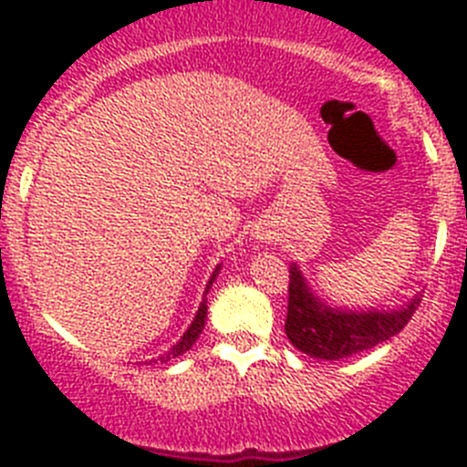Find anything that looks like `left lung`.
Returning a JSON list of instances; mask_svg holds the SVG:
<instances>
[{"mask_svg": "<svg viewBox=\"0 0 467 467\" xmlns=\"http://www.w3.org/2000/svg\"><path fill=\"white\" fill-rule=\"evenodd\" d=\"M290 299L285 334L295 348L320 360H344L362 350L383 344L410 323L420 304L416 295L410 304L393 311H344L317 299L301 275L299 266H290Z\"/></svg>", "mask_w": 467, "mask_h": 467, "instance_id": "8db88e82", "label": "left lung"}]
</instances>
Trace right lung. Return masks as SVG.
Returning <instances> with one entry per match:
<instances>
[{
    "mask_svg": "<svg viewBox=\"0 0 467 467\" xmlns=\"http://www.w3.org/2000/svg\"><path fill=\"white\" fill-rule=\"evenodd\" d=\"M217 274H220V266H217V269H214L213 278L208 280V287H205V292L210 290V285H213V280L217 278ZM205 317H208V306H205V299H203V304H201V306H198V313H196V317H193V323L189 325L187 332L182 334V339L177 341V344L172 346L171 350H168L166 356L156 358V360H150V365H154V362H171L172 358H180V356H182V353H187V350L192 348L193 344H196L198 334L203 332V327H205Z\"/></svg>",
    "mask_w": 467,
    "mask_h": 467,
    "instance_id": "obj_1",
    "label": "right lung"
}]
</instances>
